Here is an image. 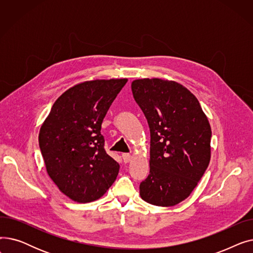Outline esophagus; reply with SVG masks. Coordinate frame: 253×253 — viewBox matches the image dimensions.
Here are the masks:
<instances>
[{"mask_svg":"<svg viewBox=\"0 0 253 253\" xmlns=\"http://www.w3.org/2000/svg\"><path fill=\"white\" fill-rule=\"evenodd\" d=\"M122 158H123V161L125 163H129L132 160V156L130 154H127V153L122 154Z\"/></svg>","mask_w":253,"mask_h":253,"instance_id":"esophagus-1","label":"esophagus"}]
</instances>
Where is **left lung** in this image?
<instances>
[{
  "label": "left lung",
  "instance_id": "obj_1",
  "mask_svg": "<svg viewBox=\"0 0 253 253\" xmlns=\"http://www.w3.org/2000/svg\"><path fill=\"white\" fill-rule=\"evenodd\" d=\"M151 132L150 174L140 197L156 206L187 199L210 161L211 128L194 94L176 82L140 79L131 84Z\"/></svg>",
  "mask_w": 253,
  "mask_h": 253
}]
</instances>
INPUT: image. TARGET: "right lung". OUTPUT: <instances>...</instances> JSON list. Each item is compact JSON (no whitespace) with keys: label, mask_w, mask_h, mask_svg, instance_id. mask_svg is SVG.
Wrapping results in <instances>:
<instances>
[{"label":"right lung","mask_w":253,"mask_h":253,"mask_svg":"<svg viewBox=\"0 0 253 253\" xmlns=\"http://www.w3.org/2000/svg\"><path fill=\"white\" fill-rule=\"evenodd\" d=\"M127 79L94 80L66 90L53 104L39 134L46 169L58 189L79 203L110 189L120 166L104 150L101 124Z\"/></svg>","instance_id":"obj_1"}]
</instances>
